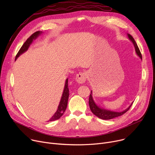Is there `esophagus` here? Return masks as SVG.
Listing matches in <instances>:
<instances>
[{"label": "esophagus", "instance_id": "esophagus-1", "mask_svg": "<svg viewBox=\"0 0 155 155\" xmlns=\"http://www.w3.org/2000/svg\"><path fill=\"white\" fill-rule=\"evenodd\" d=\"M87 74L84 72L79 73L76 76V82L78 84H84L86 81Z\"/></svg>", "mask_w": 155, "mask_h": 155}]
</instances>
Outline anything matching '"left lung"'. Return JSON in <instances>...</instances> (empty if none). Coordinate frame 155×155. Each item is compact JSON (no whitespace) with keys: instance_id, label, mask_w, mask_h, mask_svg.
Here are the masks:
<instances>
[{"instance_id":"obj_1","label":"left lung","mask_w":155,"mask_h":155,"mask_svg":"<svg viewBox=\"0 0 155 155\" xmlns=\"http://www.w3.org/2000/svg\"><path fill=\"white\" fill-rule=\"evenodd\" d=\"M127 35L129 39L133 43V44L134 46L136 54L142 60L141 53L140 52L139 48H138V46L135 41V40L134 39V38H133V36L127 33ZM88 103H89V106H90V109L94 115H95L97 117H98L100 119H104V120H109V119H112L113 118H115V117L123 115L124 114L126 113L129 109V108L131 107L133 102H132L131 104L130 105L127 109H126L125 110H124L123 111H120V112H116V111L106 109L102 108V107L99 106V105L95 102V101L93 99V96H92V91H91V94L90 95V97H89Z\"/></svg>"}]
</instances>
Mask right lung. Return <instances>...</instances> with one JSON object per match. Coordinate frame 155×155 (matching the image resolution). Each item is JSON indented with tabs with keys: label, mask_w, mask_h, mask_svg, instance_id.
<instances>
[{
	"label": "right lung",
	"mask_w": 155,
	"mask_h": 155,
	"mask_svg": "<svg viewBox=\"0 0 155 155\" xmlns=\"http://www.w3.org/2000/svg\"><path fill=\"white\" fill-rule=\"evenodd\" d=\"M43 33L42 31H36L35 32V33L32 34L27 40L23 44V45L22 46V47L21 48V49L19 50V52L18 53L17 55L15 56V61L17 60V58L18 57L21 55L22 53H24V52H26L28 48H29L30 45L32 44V41L34 40H35L39 36H40ZM68 78H67L66 80H65V84H64V89H63V92L62 94V96L61 98L60 102V104L58 105V109L56 111V112L54 114V115L50 118V119L48 121H53L55 120H57L60 119L62 115L63 114L64 112L65 111L67 107V104H68V97H69V88H68Z\"/></svg>",
	"instance_id": "1"
}]
</instances>
